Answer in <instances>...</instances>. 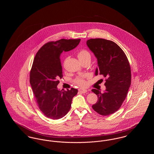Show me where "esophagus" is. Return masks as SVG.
<instances>
[{
  "label": "esophagus",
  "mask_w": 154,
  "mask_h": 154,
  "mask_svg": "<svg viewBox=\"0 0 154 154\" xmlns=\"http://www.w3.org/2000/svg\"><path fill=\"white\" fill-rule=\"evenodd\" d=\"M87 89H79V92H80V93H82V94H85V93H86V92H87Z\"/></svg>",
  "instance_id": "obj_1"
}]
</instances>
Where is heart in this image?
<instances>
[{
  "label": "heart",
  "mask_w": 154,
  "mask_h": 154,
  "mask_svg": "<svg viewBox=\"0 0 154 154\" xmlns=\"http://www.w3.org/2000/svg\"><path fill=\"white\" fill-rule=\"evenodd\" d=\"M77 57L80 62L85 60H90L91 54L85 50H81L77 52ZM74 82L81 87H84L87 84V82L85 80L84 77H77L74 80Z\"/></svg>",
  "instance_id": "obj_1"
}]
</instances>
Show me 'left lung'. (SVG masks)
I'll list each match as a JSON object with an SVG mask.
<instances>
[{"instance_id":"left-lung-1","label":"left lung","mask_w":154,"mask_h":154,"mask_svg":"<svg viewBox=\"0 0 154 154\" xmlns=\"http://www.w3.org/2000/svg\"><path fill=\"white\" fill-rule=\"evenodd\" d=\"M87 44L97 60L95 75L106 78V90L92 91L98 97L93 109L102 116L114 113L121 107L131 84L129 62L124 52L116 43L103 38H91Z\"/></svg>"}]
</instances>
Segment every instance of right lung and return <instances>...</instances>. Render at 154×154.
Instances as JSON below:
<instances>
[{
    "mask_svg": "<svg viewBox=\"0 0 154 154\" xmlns=\"http://www.w3.org/2000/svg\"><path fill=\"white\" fill-rule=\"evenodd\" d=\"M80 39H60L50 42L38 51L30 73V84L38 106L47 117H63L71 107L72 99L78 92L73 88L59 90V79L63 77L60 55L63 51L75 48Z\"/></svg>",
    "mask_w": 154,
    "mask_h": 154,
    "instance_id": "right-lung-1",
    "label": "right lung"
}]
</instances>
